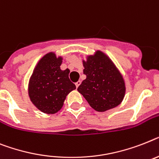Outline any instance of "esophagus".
Here are the masks:
<instances>
[{"label":"esophagus","instance_id":"1","mask_svg":"<svg viewBox=\"0 0 159 159\" xmlns=\"http://www.w3.org/2000/svg\"><path fill=\"white\" fill-rule=\"evenodd\" d=\"M80 84H81V81H78V82H77L75 83V85H76V87H78V86H80Z\"/></svg>","mask_w":159,"mask_h":159}]
</instances>
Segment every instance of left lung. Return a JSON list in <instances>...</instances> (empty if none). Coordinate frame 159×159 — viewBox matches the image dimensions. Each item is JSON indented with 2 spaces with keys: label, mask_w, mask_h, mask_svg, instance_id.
Segmentation results:
<instances>
[{
  "label": "left lung",
  "mask_w": 159,
  "mask_h": 159,
  "mask_svg": "<svg viewBox=\"0 0 159 159\" xmlns=\"http://www.w3.org/2000/svg\"><path fill=\"white\" fill-rule=\"evenodd\" d=\"M86 78L77 90L92 108L105 111L118 106L125 97V86L122 76L112 61L98 51L83 61Z\"/></svg>",
  "instance_id": "left-lung-1"
}]
</instances>
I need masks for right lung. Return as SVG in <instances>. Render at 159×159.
<instances>
[{
	"instance_id": "right-lung-1",
	"label": "right lung",
	"mask_w": 159,
	"mask_h": 159,
	"mask_svg": "<svg viewBox=\"0 0 159 159\" xmlns=\"http://www.w3.org/2000/svg\"><path fill=\"white\" fill-rule=\"evenodd\" d=\"M61 57L48 53L39 61L30 77L29 96L33 104L42 112L57 113L69 92L76 89L69 78V69H61Z\"/></svg>"
}]
</instances>
